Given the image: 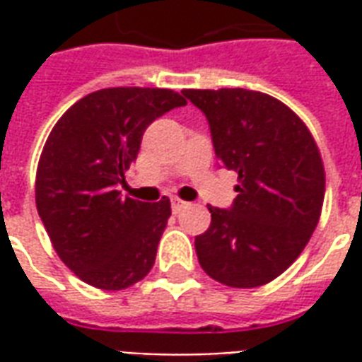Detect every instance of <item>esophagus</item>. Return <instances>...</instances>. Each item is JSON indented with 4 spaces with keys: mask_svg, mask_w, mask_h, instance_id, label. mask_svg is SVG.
I'll return each mask as SVG.
<instances>
[{
    "mask_svg": "<svg viewBox=\"0 0 362 362\" xmlns=\"http://www.w3.org/2000/svg\"><path fill=\"white\" fill-rule=\"evenodd\" d=\"M170 202H173V211H180L182 207L186 205V202H182L180 197H173Z\"/></svg>",
    "mask_w": 362,
    "mask_h": 362,
    "instance_id": "esophagus-1",
    "label": "esophagus"
}]
</instances>
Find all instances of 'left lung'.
Returning a JSON list of instances; mask_svg holds the SVG:
<instances>
[{"label": "left lung", "mask_w": 362, "mask_h": 362, "mask_svg": "<svg viewBox=\"0 0 362 362\" xmlns=\"http://www.w3.org/2000/svg\"><path fill=\"white\" fill-rule=\"evenodd\" d=\"M204 112L215 157L238 173L230 209L209 207L196 236L199 266L227 287H262L295 262L318 225L326 170L310 129L275 96L248 89H186Z\"/></svg>", "instance_id": "obj_1"}]
</instances>
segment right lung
Listing matches in <instances>:
<instances>
[{"label":"right lung","mask_w":362,"mask_h":362,"mask_svg":"<svg viewBox=\"0 0 362 362\" xmlns=\"http://www.w3.org/2000/svg\"><path fill=\"white\" fill-rule=\"evenodd\" d=\"M170 89L112 87L83 96L52 127L36 168V209L71 272L103 291L141 281L155 264L170 199L122 197L151 122L184 106Z\"/></svg>","instance_id":"right-lung-1"}]
</instances>
